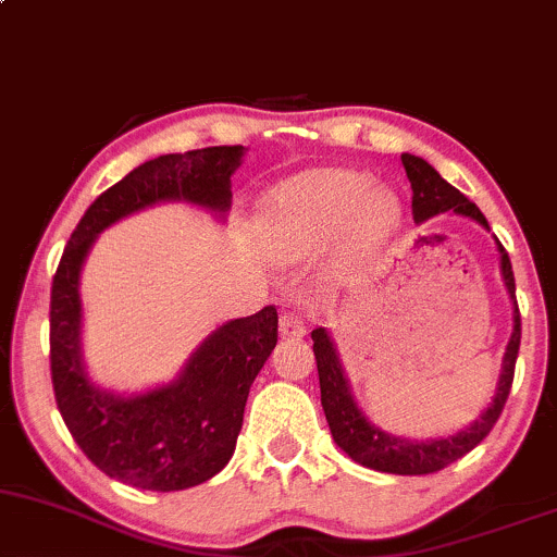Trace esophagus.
Here are the masks:
<instances>
[{
  "label": "esophagus",
  "instance_id": "34e87169",
  "mask_svg": "<svg viewBox=\"0 0 557 557\" xmlns=\"http://www.w3.org/2000/svg\"><path fill=\"white\" fill-rule=\"evenodd\" d=\"M280 334H283V337H304L306 334L304 319L293 311L283 313V317H280Z\"/></svg>",
  "mask_w": 557,
  "mask_h": 557
}]
</instances>
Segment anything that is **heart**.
Returning <instances> with one entry per match:
<instances>
[{"instance_id": "obj_1", "label": "heart", "mask_w": 557, "mask_h": 557, "mask_svg": "<svg viewBox=\"0 0 557 557\" xmlns=\"http://www.w3.org/2000/svg\"><path fill=\"white\" fill-rule=\"evenodd\" d=\"M399 202L371 189L366 173L313 169L277 186L261 212V236L272 257L298 261L324 249L345 231L350 251H368L397 225Z\"/></svg>"}]
</instances>
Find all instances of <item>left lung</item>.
<instances>
[{
	"label": "left lung",
	"mask_w": 557,
	"mask_h": 557,
	"mask_svg": "<svg viewBox=\"0 0 557 557\" xmlns=\"http://www.w3.org/2000/svg\"><path fill=\"white\" fill-rule=\"evenodd\" d=\"M401 165H405L407 178L412 186V218L414 223H423V220L433 218L438 212H459L470 214L478 220L480 225L487 227L485 214L478 210V205L470 202L459 189H454L448 181L438 176V171L431 163H425L423 158H414L410 152L401 156ZM500 251V272H504L506 287L516 298V283H513V270L511 259L504 244H498ZM313 355H317V371H319V388H321V407H324L326 423L334 435V444H337L347 457L358 461V465L368 467V470L388 472V474H431L444 470V467L454 465V461L470 454L474 446L493 431V425L498 423L500 412H504L508 392L513 384V368L516 358H519V345H521V317L519 306L513 308V334L508 339L506 355H504V371H500L498 392L491 401L485 412L470 428L457 435H448V438L438 441H405L397 435H388L381 428L371 425L366 420V414L355 405L350 386L339 366L337 352L330 339L326 330H313Z\"/></svg>",
	"instance_id": "8db88e82"
}]
</instances>
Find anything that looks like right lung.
<instances>
[{
	"mask_svg": "<svg viewBox=\"0 0 557 557\" xmlns=\"http://www.w3.org/2000/svg\"><path fill=\"white\" fill-rule=\"evenodd\" d=\"M244 147L173 152L134 169L87 207L51 283V384L72 438L100 472L143 491H186L227 465L257 373L277 345V308L233 319L205 339L181 376L139 397L87 381L79 355V270L92 240L124 214L163 199L225 212Z\"/></svg>",
	"mask_w": 557,
	"mask_h": 557,
	"instance_id": "right-lung-1",
	"label": "right lung"
}]
</instances>
